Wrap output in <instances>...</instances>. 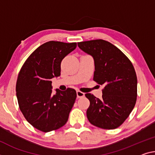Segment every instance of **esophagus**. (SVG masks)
Masks as SVG:
<instances>
[{
  "instance_id": "obj_1",
  "label": "esophagus",
  "mask_w": 155,
  "mask_h": 155,
  "mask_svg": "<svg viewBox=\"0 0 155 155\" xmlns=\"http://www.w3.org/2000/svg\"><path fill=\"white\" fill-rule=\"evenodd\" d=\"M77 98L78 99H79V98H82L85 96V94L82 92H81L79 90H77Z\"/></svg>"
}]
</instances>
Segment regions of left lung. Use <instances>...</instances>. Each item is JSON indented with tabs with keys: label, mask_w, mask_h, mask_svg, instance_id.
Masks as SVG:
<instances>
[{
	"label": "left lung",
	"mask_w": 155,
	"mask_h": 155,
	"mask_svg": "<svg viewBox=\"0 0 155 155\" xmlns=\"http://www.w3.org/2000/svg\"><path fill=\"white\" fill-rule=\"evenodd\" d=\"M94 61L93 80L104 85L102 98L87 93L90 106L87 117L91 124L103 129L119 127L133 110L137 97V78L129 58L108 41L97 39L78 43Z\"/></svg>",
	"instance_id": "8db88e82"
}]
</instances>
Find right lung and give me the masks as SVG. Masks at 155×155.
<instances>
[{
    "instance_id": "obj_1",
    "label": "right lung",
    "mask_w": 155,
    "mask_h": 155,
    "mask_svg": "<svg viewBox=\"0 0 155 155\" xmlns=\"http://www.w3.org/2000/svg\"><path fill=\"white\" fill-rule=\"evenodd\" d=\"M77 48V43L49 41L39 46L25 61L19 72L16 91L19 107L31 126L48 132L67 123L77 92L72 88L56 89L51 79L61 75V63Z\"/></svg>"
}]
</instances>
